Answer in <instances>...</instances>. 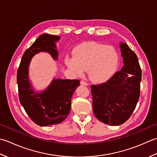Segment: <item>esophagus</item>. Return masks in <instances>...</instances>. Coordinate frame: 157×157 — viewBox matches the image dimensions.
<instances>
[{
  "label": "esophagus",
  "instance_id": "obj_1",
  "mask_svg": "<svg viewBox=\"0 0 157 157\" xmlns=\"http://www.w3.org/2000/svg\"><path fill=\"white\" fill-rule=\"evenodd\" d=\"M81 84L82 85H85V86H87V85H88L87 82H85V81H81Z\"/></svg>",
  "mask_w": 157,
  "mask_h": 157
}]
</instances>
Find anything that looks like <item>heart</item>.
Instances as JSON below:
<instances>
[{
    "label": "heart",
    "instance_id": "b5f03b06",
    "mask_svg": "<svg viewBox=\"0 0 157 157\" xmlns=\"http://www.w3.org/2000/svg\"><path fill=\"white\" fill-rule=\"evenodd\" d=\"M119 62L117 51L113 47L89 42L78 46L73 57L66 56L65 63L76 75L89 70V77L95 82H103L110 78L116 71Z\"/></svg>",
    "mask_w": 157,
    "mask_h": 157
}]
</instances>
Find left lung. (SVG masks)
<instances>
[{"mask_svg":"<svg viewBox=\"0 0 157 157\" xmlns=\"http://www.w3.org/2000/svg\"><path fill=\"white\" fill-rule=\"evenodd\" d=\"M124 66L106 82L92 85L93 110L105 124L120 125L129 119L140 95L142 70L136 54L121 43Z\"/></svg>","mask_w":157,"mask_h":157,"instance_id":"1","label":"left lung"}]
</instances>
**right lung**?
Returning <instances> with one entry per match:
<instances>
[{"label": "right lung", "instance_id": "obj_1", "mask_svg": "<svg viewBox=\"0 0 157 157\" xmlns=\"http://www.w3.org/2000/svg\"><path fill=\"white\" fill-rule=\"evenodd\" d=\"M59 36L43 34L25 50L17 73L19 99L25 113L34 123L44 127L62 123L70 113L71 99L79 80L53 78L46 89L34 92L28 78V67L31 59L39 52H47L54 59L58 52L56 42Z\"/></svg>", "mask_w": 157, "mask_h": 157}]
</instances>
